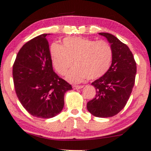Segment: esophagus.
Instances as JSON below:
<instances>
[{"mask_svg": "<svg viewBox=\"0 0 151 151\" xmlns=\"http://www.w3.org/2000/svg\"><path fill=\"white\" fill-rule=\"evenodd\" d=\"M83 86H76V85L73 86V88H74V90L81 89V88H83Z\"/></svg>", "mask_w": 151, "mask_h": 151, "instance_id": "1", "label": "esophagus"}]
</instances>
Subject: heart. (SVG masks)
<instances>
[{
  "instance_id": "1",
  "label": "heart",
  "mask_w": 151,
  "mask_h": 151,
  "mask_svg": "<svg viewBox=\"0 0 151 151\" xmlns=\"http://www.w3.org/2000/svg\"><path fill=\"white\" fill-rule=\"evenodd\" d=\"M50 56L53 68L60 75L67 73L74 61L76 66L67 74V79L80 83L104 76L111 65L113 51L104 41L72 37L65 38L62 46L51 45Z\"/></svg>"
}]
</instances>
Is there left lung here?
<instances>
[{
	"instance_id": "1",
	"label": "left lung",
	"mask_w": 151,
	"mask_h": 151,
	"mask_svg": "<svg viewBox=\"0 0 151 151\" xmlns=\"http://www.w3.org/2000/svg\"><path fill=\"white\" fill-rule=\"evenodd\" d=\"M99 34L111 44L113 58L108 72L91 83L96 95L87 103V109L96 117L108 118L125 107L134 85L137 65L126 45L110 33Z\"/></svg>"
}]
</instances>
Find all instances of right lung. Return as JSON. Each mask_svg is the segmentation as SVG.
Listing matches in <instances>:
<instances>
[{"label": "right lung", "instance_id": "obj_1", "mask_svg": "<svg viewBox=\"0 0 151 151\" xmlns=\"http://www.w3.org/2000/svg\"><path fill=\"white\" fill-rule=\"evenodd\" d=\"M42 34L26 42L19 51L12 75L17 98L32 116L51 118L61 112L64 95L72 86L53 70L49 45Z\"/></svg>", "mask_w": 151, "mask_h": 151}]
</instances>
